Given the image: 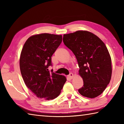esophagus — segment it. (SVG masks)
Instances as JSON below:
<instances>
[{
	"mask_svg": "<svg viewBox=\"0 0 124 124\" xmlns=\"http://www.w3.org/2000/svg\"><path fill=\"white\" fill-rule=\"evenodd\" d=\"M73 73H70V74L68 76V77L69 79H72L73 78Z\"/></svg>",
	"mask_w": 124,
	"mask_h": 124,
	"instance_id": "1",
	"label": "esophagus"
}]
</instances>
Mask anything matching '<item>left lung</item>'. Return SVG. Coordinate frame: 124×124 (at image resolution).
I'll list each match as a JSON object with an SVG mask.
<instances>
[{
  "label": "left lung",
  "mask_w": 124,
  "mask_h": 124,
  "mask_svg": "<svg viewBox=\"0 0 124 124\" xmlns=\"http://www.w3.org/2000/svg\"><path fill=\"white\" fill-rule=\"evenodd\" d=\"M64 45L74 54L84 85L81 95L94 98L101 94L111 79V59L106 45L98 37L87 31L63 35Z\"/></svg>",
  "instance_id": "left-lung-1"
}]
</instances>
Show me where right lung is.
<instances>
[{
    "label": "right lung",
    "mask_w": 124,
    "mask_h": 124,
    "mask_svg": "<svg viewBox=\"0 0 124 124\" xmlns=\"http://www.w3.org/2000/svg\"><path fill=\"white\" fill-rule=\"evenodd\" d=\"M62 36L41 33L30 37L21 53L20 67L24 83L36 96L46 100L59 95L66 78L49 71L52 56L61 43Z\"/></svg>",
    "instance_id": "add662e5"
}]
</instances>
